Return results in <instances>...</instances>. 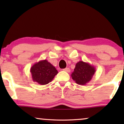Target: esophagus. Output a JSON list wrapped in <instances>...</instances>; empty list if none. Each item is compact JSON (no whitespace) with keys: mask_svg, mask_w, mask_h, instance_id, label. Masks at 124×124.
I'll list each match as a JSON object with an SVG mask.
<instances>
[{"mask_svg":"<svg viewBox=\"0 0 124 124\" xmlns=\"http://www.w3.org/2000/svg\"><path fill=\"white\" fill-rule=\"evenodd\" d=\"M63 70H64V71H65V72H68V73L70 72V69H69V68H65V69H63Z\"/></svg>","mask_w":124,"mask_h":124,"instance_id":"esophagus-1","label":"esophagus"}]
</instances>
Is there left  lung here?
I'll return each mask as SVG.
<instances>
[{
	"label": "left lung",
	"instance_id": "8db88e82",
	"mask_svg": "<svg viewBox=\"0 0 124 124\" xmlns=\"http://www.w3.org/2000/svg\"><path fill=\"white\" fill-rule=\"evenodd\" d=\"M95 72L94 66L89 62L79 61L76 64L75 68L70 76L76 84L85 85L91 80Z\"/></svg>",
	"mask_w": 124,
	"mask_h": 124
}]
</instances>
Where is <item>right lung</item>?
I'll list each match as a JSON object with an SVG mask.
<instances>
[{"label":"right lung","mask_w":124,"mask_h":124,"mask_svg":"<svg viewBox=\"0 0 124 124\" xmlns=\"http://www.w3.org/2000/svg\"><path fill=\"white\" fill-rule=\"evenodd\" d=\"M32 79L41 85L51 82L58 73L55 67L47 60H40L35 63L30 68Z\"/></svg>","instance_id":"obj_1"}]
</instances>
